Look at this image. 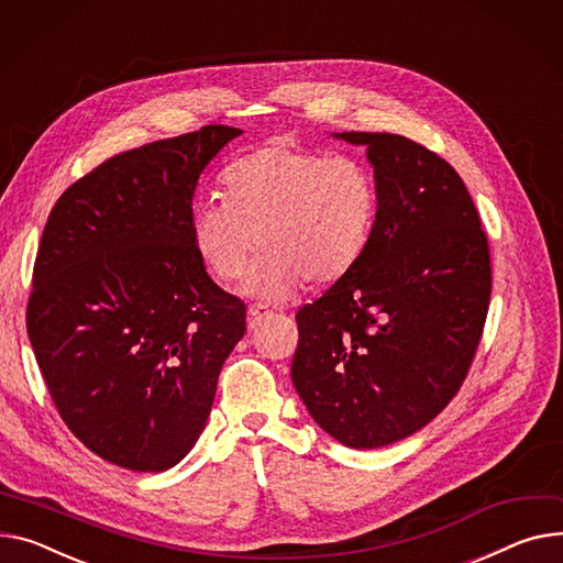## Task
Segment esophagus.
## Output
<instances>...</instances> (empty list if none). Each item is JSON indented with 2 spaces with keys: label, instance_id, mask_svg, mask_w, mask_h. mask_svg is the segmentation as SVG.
Returning <instances> with one entry per match:
<instances>
[{
  "label": "esophagus",
  "instance_id": "1",
  "mask_svg": "<svg viewBox=\"0 0 563 563\" xmlns=\"http://www.w3.org/2000/svg\"><path fill=\"white\" fill-rule=\"evenodd\" d=\"M269 314H272V310H267V306L253 303V306H249V310H246V323H249V328L253 330V328H257L262 321H265Z\"/></svg>",
  "mask_w": 563,
  "mask_h": 563
}]
</instances>
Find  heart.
<instances>
[{
  "label": "heart",
  "mask_w": 563,
  "mask_h": 563,
  "mask_svg": "<svg viewBox=\"0 0 563 563\" xmlns=\"http://www.w3.org/2000/svg\"><path fill=\"white\" fill-rule=\"evenodd\" d=\"M223 201L190 212V244L219 283H238L260 244L251 291L280 298L303 280L346 276L366 251L378 214V187L353 156L272 142L221 174Z\"/></svg>",
  "instance_id": "b5f03b06"
}]
</instances>
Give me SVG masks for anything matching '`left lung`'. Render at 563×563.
Instances as JSON below:
<instances>
[{"label": "left lung", "mask_w": 563, "mask_h": 563, "mask_svg": "<svg viewBox=\"0 0 563 563\" xmlns=\"http://www.w3.org/2000/svg\"><path fill=\"white\" fill-rule=\"evenodd\" d=\"M366 144L378 214L357 265L296 312L291 383L310 417L349 448H380L455 398L492 301L489 240L460 174L396 133Z\"/></svg>", "instance_id": "left-lung-1"}]
</instances>
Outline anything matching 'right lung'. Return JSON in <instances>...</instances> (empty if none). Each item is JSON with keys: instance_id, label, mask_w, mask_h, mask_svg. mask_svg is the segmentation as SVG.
I'll list each match as a JSON object with an SVG mask.
<instances>
[{"instance_id": "right-lung-1", "label": "right lung", "mask_w": 563, "mask_h": 563, "mask_svg": "<svg viewBox=\"0 0 563 563\" xmlns=\"http://www.w3.org/2000/svg\"><path fill=\"white\" fill-rule=\"evenodd\" d=\"M240 133L210 124L112 156L45 223L29 342L60 419L110 464L161 473L190 453L246 332L187 229L203 167Z\"/></svg>"}]
</instances>
